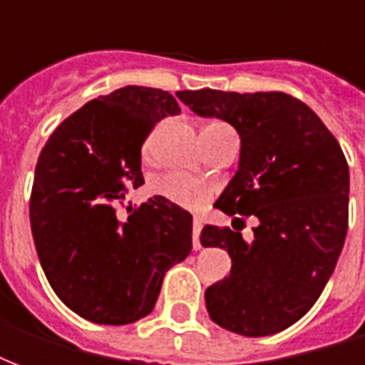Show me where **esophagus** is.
<instances>
[{"mask_svg":"<svg viewBox=\"0 0 365 365\" xmlns=\"http://www.w3.org/2000/svg\"><path fill=\"white\" fill-rule=\"evenodd\" d=\"M199 235H201V221H199V219H195V221H193V235H191V237H193V248H195V250H199V248H201Z\"/></svg>","mask_w":365,"mask_h":365,"instance_id":"1","label":"esophagus"}]
</instances>
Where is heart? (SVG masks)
I'll return each instance as SVG.
<instances>
[{"mask_svg":"<svg viewBox=\"0 0 365 365\" xmlns=\"http://www.w3.org/2000/svg\"><path fill=\"white\" fill-rule=\"evenodd\" d=\"M203 130L205 133H227L229 128L221 125V123H213ZM150 190L154 195L166 199L170 203L182 207V209H190V211L205 205L207 199L211 195V190L207 187V183L182 174L156 175L152 180Z\"/></svg>","mask_w":365,"mask_h":365,"instance_id":"heart-1","label":"heart"}]
</instances>
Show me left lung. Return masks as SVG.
Listing matches in <instances>:
<instances>
[{"mask_svg": "<svg viewBox=\"0 0 365 365\" xmlns=\"http://www.w3.org/2000/svg\"><path fill=\"white\" fill-rule=\"evenodd\" d=\"M175 96L199 117L237 128L238 170L215 205L258 219L250 242L229 227L201 230V246H219L232 260L229 277L207 287L209 317L242 336L282 332L314 305L342 252L350 193L344 152L313 109L282 91Z\"/></svg>", "mask_w": 365, "mask_h": 365, "instance_id": "1", "label": "left lung"}]
</instances>
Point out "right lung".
Masks as SVG:
<instances>
[{"label": "right lung", "mask_w": 365, "mask_h": 365, "mask_svg": "<svg viewBox=\"0 0 365 365\" xmlns=\"http://www.w3.org/2000/svg\"><path fill=\"white\" fill-rule=\"evenodd\" d=\"M180 113L172 93L127 86L72 113L38 156L31 193L36 254L60 301L97 324L150 313L162 279L191 252V215L154 195L123 206L144 183L140 146Z\"/></svg>", "instance_id": "obj_1"}]
</instances>
